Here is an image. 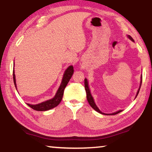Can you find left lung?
<instances>
[{
  "mask_svg": "<svg viewBox=\"0 0 152 152\" xmlns=\"http://www.w3.org/2000/svg\"><path fill=\"white\" fill-rule=\"evenodd\" d=\"M128 37L129 38V39L132 40V41H134L133 40V38L131 37V36L129 35ZM141 82H142V76H141V84H140V87H141ZM140 88H139L138 91H137V95H136V96H137V94L139 93V92H140ZM84 88H85V91H86V98H87V100H88V103L90 104V105L93 108V109L96 110L97 112H99L100 113H101V114H104V113H101V110H100L99 109H98V107H96V105L95 104L94 102V100H93V98H92V95L91 94V92H90V90H89V88H88V82H87V80L85 78L84 79ZM122 110H119V111H117L116 113H112V114H109V115H117L118 114V113H119L120 112H121ZM104 115H109V114H104Z\"/></svg>",
  "mask_w": 152,
  "mask_h": 152,
  "instance_id": "8db88e82",
  "label": "left lung"
}]
</instances>
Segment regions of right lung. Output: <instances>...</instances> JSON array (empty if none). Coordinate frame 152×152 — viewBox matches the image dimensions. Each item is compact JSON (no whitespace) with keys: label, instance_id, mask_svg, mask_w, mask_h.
<instances>
[{"label":"right lung","instance_id":"1","mask_svg":"<svg viewBox=\"0 0 152 152\" xmlns=\"http://www.w3.org/2000/svg\"><path fill=\"white\" fill-rule=\"evenodd\" d=\"M74 73V68L72 66H69L67 70H66L65 73L64 74V77L61 81V85L60 88L58 90L57 93H56V96L53 98L52 99L48 100L45 102H43L42 103L37 104H27L29 107H30L31 109L35 110H38V111H44V110H48L53 109L60 104L61 99H62L63 95H64V91L65 89L66 86L68 84V82L70 81V78H72V76ZM13 81L15 86L16 87V82H15V76L13 70Z\"/></svg>","mask_w":152,"mask_h":152}]
</instances>
